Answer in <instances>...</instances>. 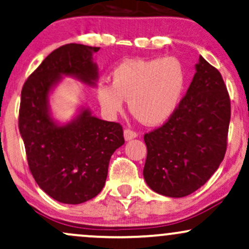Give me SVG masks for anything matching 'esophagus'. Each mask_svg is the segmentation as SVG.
I'll list each match as a JSON object with an SVG mask.
<instances>
[{"label":"esophagus","instance_id":"esophagus-1","mask_svg":"<svg viewBox=\"0 0 249 249\" xmlns=\"http://www.w3.org/2000/svg\"><path fill=\"white\" fill-rule=\"evenodd\" d=\"M137 136H138V133H137L136 131L130 130V128H126V130L124 131V138H125V141H131V139L136 138Z\"/></svg>","mask_w":249,"mask_h":249}]
</instances>
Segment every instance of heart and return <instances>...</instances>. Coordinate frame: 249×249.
<instances>
[{"label": "heart", "instance_id": "b5f03b06", "mask_svg": "<svg viewBox=\"0 0 249 249\" xmlns=\"http://www.w3.org/2000/svg\"><path fill=\"white\" fill-rule=\"evenodd\" d=\"M186 84V72L176 57L130 59L117 65L112 83L101 81L97 97L108 115H116L128 99L132 115L147 125H158L178 107Z\"/></svg>", "mask_w": 249, "mask_h": 249}]
</instances>
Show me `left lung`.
Instances as JSON below:
<instances>
[{
    "instance_id": "left-lung-1",
    "label": "left lung",
    "mask_w": 249,
    "mask_h": 249,
    "mask_svg": "<svg viewBox=\"0 0 249 249\" xmlns=\"http://www.w3.org/2000/svg\"><path fill=\"white\" fill-rule=\"evenodd\" d=\"M186 95L161 126L145 133L144 178L154 192L181 198L196 192L224 160L231 99L221 73L201 56Z\"/></svg>"
}]
</instances>
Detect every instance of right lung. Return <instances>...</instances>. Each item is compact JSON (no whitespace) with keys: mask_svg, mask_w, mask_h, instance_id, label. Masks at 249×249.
<instances>
[{"mask_svg":"<svg viewBox=\"0 0 249 249\" xmlns=\"http://www.w3.org/2000/svg\"><path fill=\"white\" fill-rule=\"evenodd\" d=\"M98 50L76 43L62 45L22 88L18 128L29 170L37 185L63 204L95 198L105 185L111 156L125 142L119 123L102 121L83 110L75 121L59 126L48 110L51 88L62 75L93 84L98 72L92 55Z\"/></svg>","mask_w":249,"mask_h":249,"instance_id":"right-lung-1","label":"right lung"}]
</instances>
